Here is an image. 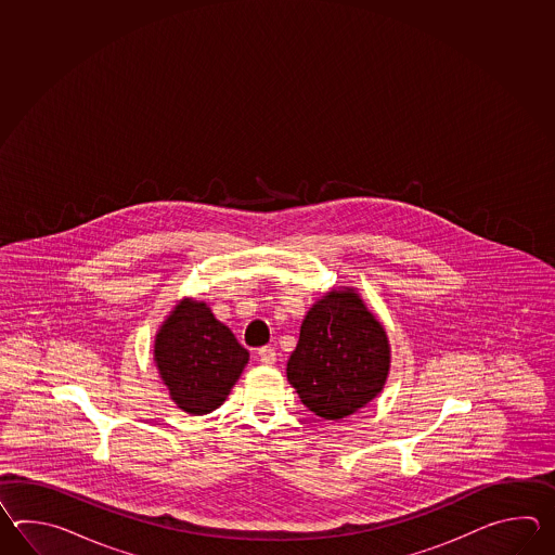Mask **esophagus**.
Segmentation results:
<instances>
[{"mask_svg":"<svg viewBox=\"0 0 555 555\" xmlns=\"http://www.w3.org/2000/svg\"><path fill=\"white\" fill-rule=\"evenodd\" d=\"M275 354H278L275 353V349L270 347V345L258 349V357H260V361L263 365H273V363H275Z\"/></svg>","mask_w":555,"mask_h":555,"instance_id":"34e87169","label":"esophagus"}]
</instances>
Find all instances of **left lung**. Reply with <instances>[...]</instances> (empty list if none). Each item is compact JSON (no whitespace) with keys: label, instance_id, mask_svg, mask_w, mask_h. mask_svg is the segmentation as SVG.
<instances>
[{"label":"left lung","instance_id":"1","mask_svg":"<svg viewBox=\"0 0 555 555\" xmlns=\"http://www.w3.org/2000/svg\"><path fill=\"white\" fill-rule=\"evenodd\" d=\"M389 369L387 331L353 287H343L307 311L287 380L311 413L341 421L377 397Z\"/></svg>","mask_w":555,"mask_h":555}]
</instances>
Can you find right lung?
Masks as SVG:
<instances>
[{
	"label": "right lung",
	"instance_id": "add662e5",
	"mask_svg": "<svg viewBox=\"0 0 555 555\" xmlns=\"http://www.w3.org/2000/svg\"><path fill=\"white\" fill-rule=\"evenodd\" d=\"M249 353L204 301L184 297L154 339V363L184 413L216 411L236 385Z\"/></svg>",
	"mask_w": 555,
	"mask_h": 555
}]
</instances>
